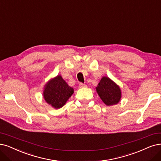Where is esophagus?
<instances>
[{"instance_id": "1", "label": "esophagus", "mask_w": 161, "mask_h": 161, "mask_svg": "<svg viewBox=\"0 0 161 161\" xmlns=\"http://www.w3.org/2000/svg\"><path fill=\"white\" fill-rule=\"evenodd\" d=\"M79 87H86V85L85 84H83V83H80Z\"/></svg>"}]
</instances>
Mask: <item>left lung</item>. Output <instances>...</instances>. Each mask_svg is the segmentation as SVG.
I'll use <instances>...</instances> for the list:
<instances>
[{
    "mask_svg": "<svg viewBox=\"0 0 161 161\" xmlns=\"http://www.w3.org/2000/svg\"><path fill=\"white\" fill-rule=\"evenodd\" d=\"M96 90L100 98L107 105H114L119 103L121 97L120 87L108 77H103Z\"/></svg>",
    "mask_w": 161,
    "mask_h": 161,
    "instance_id": "1",
    "label": "left lung"
}]
</instances>
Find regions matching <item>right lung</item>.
I'll use <instances>...</instances> for the list:
<instances>
[{
	"label": "right lung",
	"mask_w": 161,
	"mask_h": 161,
	"mask_svg": "<svg viewBox=\"0 0 161 161\" xmlns=\"http://www.w3.org/2000/svg\"><path fill=\"white\" fill-rule=\"evenodd\" d=\"M74 93V89L69 86L61 75L47 82L44 91L46 102L56 109L63 107Z\"/></svg>",
	"instance_id": "1"
}]
</instances>
